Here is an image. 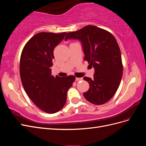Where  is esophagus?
Instances as JSON below:
<instances>
[{
  "instance_id": "1",
  "label": "esophagus",
  "mask_w": 146,
  "mask_h": 146,
  "mask_svg": "<svg viewBox=\"0 0 146 146\" xmlns=\"http://www.w3.org/2000/svg\"><path fill=\"white\" fill-rule=\"evenodd\" d=\"M76 80L77 81H81V80H83V78H78V77H77L76 78Z\"/></svg>"
}]
</instances>
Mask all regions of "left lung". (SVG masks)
Segmentation results:
<instances>
[{"label":"left lung","mask_w":146,"mask_h":146,"mask_svg":"<svg viewBox=\"0 0 146 146\" xmlns=\"http://www.w3.org/2000/svg\"><path fill=\"white\" fill-rule=\"evenodd\" d=\"M80 40L85 56L84 60L94 68V78L85 77L90 88L83 96L91 104L102 105L111 99L120 85L123 65L120 48L116 38L108 31L86 25L66 34L64 40Z\"/></svg>","instance_id":"8db88e82"}]
</instances>
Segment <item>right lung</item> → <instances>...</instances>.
I'll return each instance as SVG.
<instances>
[{"instance_id":"right-lung-1","label":"right lung","mask_w":146,"mask_h":146,"mask_svg":"<svg viewBox=\"0 0 146 146\" xmlns=\"http://www.w3.org/2000/svg\"><path fill=\"white\" fill-rule=\"evenodd\" d=\"M66 32H40L25 44L20 59V77L24 90L33 102L43 111L53 114L64 106L67 92L76 77L52 75L55 47Z\"/></svg>"}]
</instances>
